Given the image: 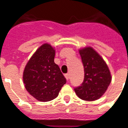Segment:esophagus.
<instances>
[{
	"label": "esophagus",
	"mask_w": 128,
	"mask_h": 128,
	"mask_svg": "<svg viewBox=\"0 0 128 128\" xmlns=\"http://www.w3.org/2000/svg\"><path fill=\"white\" fill-rule=\"evenodd\" d=\"M65 78H66V79H67V80H69V79H70V74H69V73H68V74H65Z\"/></svg>",
	"instance_id": "34e87169"
}]
</instances>
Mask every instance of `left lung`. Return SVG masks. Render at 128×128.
Segmentation results:
<instances>
[{"label": "left lung", "instance_id": "1", "mask_svg": "<svg viewBox=\"0 0 128 128\" xmlns=\"http://www.w3.org/2000/svg\"><path fill=\"white\" fill-rule=\"evenodd\" d=\"M84 69V79L81 86L74 88L77 96L87 101L98 99L104 94L111 82L108 66L92 47L79 50Z\"/></svg>", "mask_w": 128, "mask_h": 128}]
</instances>
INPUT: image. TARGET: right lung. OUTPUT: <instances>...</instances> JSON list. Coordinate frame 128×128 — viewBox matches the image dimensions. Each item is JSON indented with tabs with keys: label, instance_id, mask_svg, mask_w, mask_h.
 I'll return each mask as SVG.
<instances>
[{
	"label": "right lung",
	"instance_id": "add662e5",
	"mask_svg": "<svg viewBox=\"0 0 128 128\" xmlns=\"http://www.w3.org/2000/svg\"><path fill=\"white\" fill-rule=\"evenodd\" d=\"M55 50L49 44H44L36 50L24 69L25 87L36 99L47 102L58 96L66 79L54 63Z\"/></svg>",
	"mask_w": 128,
	"mask_h": 128
}]
</instances>
